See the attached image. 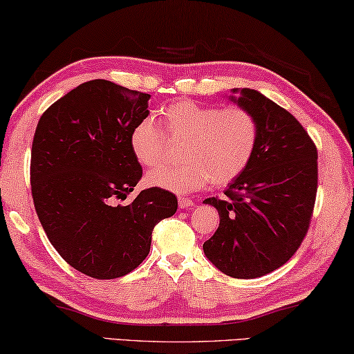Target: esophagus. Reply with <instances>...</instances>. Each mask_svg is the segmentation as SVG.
<instances>
[{"label": "esophagus", "instance_id": "34e87169", "mask_svg": "<svg viewBox=\"0 0 354 354\" xmlns=\"http://www.w3.org/2000/svg\"><path fill=\"white\" fill-rule=\"evenodd\" d=\"M178 205H179V208H189V207H194V202L191 198H187V197H178Z\"/></svg>", "mask_w": 354, "mask_h": 354}]
</instances>
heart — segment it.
<instances>
[{
    "instance_id": "b5f03b06",
    "label": "heart",
    "mask_w": 354,
    "mask_h": 354,
    "mask_svg": "<svg viewBox=\"0 0 354 354\" xmlns=\"http://www.w3.org/2000/svg\"><path fill=\"white\" fill-rule=\"evenodd\" d=\"M163 130L141 119L130 133V149L143 167L165 160L168 140L184 143L181 165H162L149 171L147 183L173 192H192L209 184L224 186L246 170L259 141L256 115L240 106L200 104L179 100L160 109Z\"/></svg>"
}]
</instances>
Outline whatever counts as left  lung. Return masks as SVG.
Returning a JSON list of instances; mask_svg holds the SVG:
<instances>
[{
    "mask_svg": "<svg viewBox=\"0 0 354 354\" xmlns=\"http://www.w3.org/2000/svg\"><path fill=\"white\" fill-rule=\"evenodd\" d=\"M240 93L232 100L256 115L259 141L225 197L203 202L219 213V227L203 251L225 275L245 279L277 270L302 245L318 191V151L289 111L257 91Z\"/></svg>",
    "mask_w": 354,
    "mask_h": 354,
    "instance_id": "left-lung-1",
    "label": "left lung"
}]
</instances>
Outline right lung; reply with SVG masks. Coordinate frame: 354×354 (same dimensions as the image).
I'll list each match as a JSON object with an SVG mask.
<instances>
[{
  "instance_id": "obj_1",
  "label": "right lung",
  "mask_w": 354,
  "mask_h": 354,
  "mask_svg": "<svg viewBox=\"0 0 354 354\" xmlns=\"http://www.w3.org/2000/svg\"><path fill=\"white\" fill-rule=\"evenodd\" d=\"M149 93L93 79L44 111L33 136L30 183L47 239L73 268L97 279L135 270L152 230L176 213L160 187L127 198L143 176L130 149L131 129L146 119Z\"/></svg>"
}]
</instances>
